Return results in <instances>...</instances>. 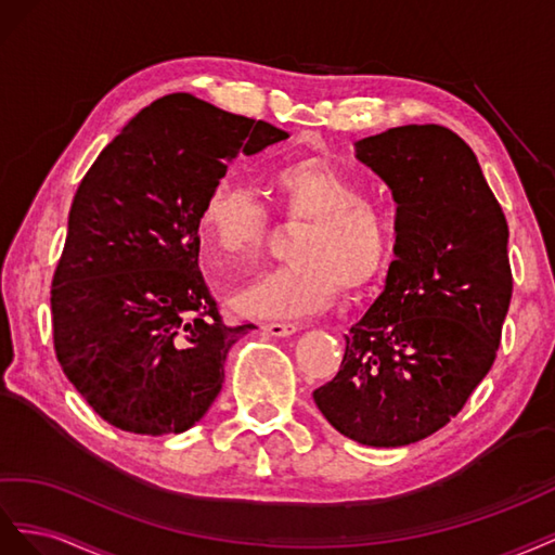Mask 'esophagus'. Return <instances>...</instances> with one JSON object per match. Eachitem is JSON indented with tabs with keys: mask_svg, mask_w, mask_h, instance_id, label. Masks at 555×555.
<instances>
[{
	"mask_svg": "<svg viewBox=\"0 0 555 555\" xmlns=\"http://www.w3.org/2000/svg\"><path fill=\"white\" fill-rule=\"evenodd\" d=\"M262 330L272 337H291L297 332V325L295 323H264Z\"/></svg>",
	"mask_w": 555,
	"mask_h": 555,
	"instance_id": "34e87169",
	"label": "esophagus"
}]
</instances>
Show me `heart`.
I'll return each instance as SVG.
<instances>
[{
    "label": "heart",
    "instance_id": "obj_1",
    "mask_svg": "<svg viewBox=\"0 0 555 555\" xmlns=\"http://www.w3.org/2000/svg\"><path fill=\"white\" fill-rule=\"evenodd\" d=\"M283 216L305 220L291 246L295 262L279 267L232 297L253 319H302L344 291H360L384 272L392 230L386 214L365 202L360 183L321 157L276 169ZM269 211L253 188L218 179L202 199L199 230L220 256L250 258L269 240Z\"/></svg>",
    "mask_w": 555,
    "mask_h": 555
}]
</instances>
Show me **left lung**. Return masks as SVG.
Listing matches in <instances>:
<instances>
[{"label": "left lung", "instance_id": "left-lung-1", "mask_svg": "<svg viewBox=\"0 0 555 555\" xmlns=\"http://www.w3.org/2000/svg\"><path fill=\"white\" fill-rule=\"evenodd\" d=\"M356 155L398 204L395 260L313 402L344 437L392 449L444 427L493 367L514 288L509 228L449 128H390L360 139Z\"/></svg>", "mask_w": 555, "mask_h": 555}]
</instances>
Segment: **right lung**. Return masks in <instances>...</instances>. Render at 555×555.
I'll return each instance as SVG.
<instances>
[{"label": "right lung", "instance_id": "right-lung-1", "mask_svg": "<svg viewBox=\"0 0 555 555\" xmlns=\"http://www.w3.org/2000/svg\"><path fill=\"white\" fill-rule=\"evenodd\" d=\"M288 139L188 92L137 114L78 185L53 274L62 372L98 414L134 435L193 427L253 323L225 325L199 272V207L236 155Z\"/></svg>", "mask_w": 555, "mask_h": 555}]
</instances>
